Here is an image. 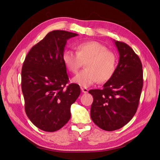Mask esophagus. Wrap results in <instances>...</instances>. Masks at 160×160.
I'll return each instance as SVG.
<instances>
[{"label":"esophagus","mask_w":160,"mask_h":160,"mask_svg":"<svg viewBox=\"0 0 160 160\" xmlns=\"http://www.w3.org/2000/svg\"><path fill=\"white\" fill-rule=\"evenodd\" d=\"M81 89L82 91V92L84 93H87L88 92V89H87L86 88H83V87H81Z\"/></svg>","instance_id":"obj_1"}]
</instances>
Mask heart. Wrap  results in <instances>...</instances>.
Masks as SVG:
<instances>
[{
	"label": "heart",
	"mask_w": 160,
	"mask_h": 160,
	"mask_svg": "<svg viewBox=\"0 0 160 160\" xmlns=\"http://www.w3.org/2000/svg\"><path fill=\"white\" fill-rule=\"evenodd\" d=\"M76 52L66 50L62 60L66 68L75 73L85 62L84 70L80 71L72 79L73 83L83 88L93 85L99 80L106 82L114 75L117 68V57L101 42L90 41L77 44Z\"/></svg>",
	"instance_id": "b5f03b06"
}]
</instances>
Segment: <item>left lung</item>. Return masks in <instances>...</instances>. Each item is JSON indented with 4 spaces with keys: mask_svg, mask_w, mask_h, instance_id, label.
<instances>
[{
    "mask_svg": "<svg viewBox=\"0 0 160 160\" xmlns=\"http://www.w3.org/2000/svg\"><path fill=\"white\" fill-rule=\"evenodd\" d=\"M119 55L114 75L103 89L89 91L93 97L91 118L105 131L123 127L138 109L143 88L142 62L133 50L124 42L113 41Z\"/></svg>",
    "mask_w": 160,
    "mask_h": 160,
    "instance_id": "left-lung-1",
    "label": "left lung"
}]
</instances>
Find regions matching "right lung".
<instances>
[{
    "label": "right lung",
    "instance_id": "add662e5",
    "mask_svg": "<svg viewBox=\"0 0 160 160\" xmlns=\"http://www.w3.org/2000/svg\"><path fill=\"white\" fill-rule=\"evenodd\" d=\"M78 34L52 31L33 46L23 62L21 87L27 117L48 132L60 129L71 118V106L80 95L79 85L65 88L69 77L62 60L67 41Z\"/></svg>",
    "mask_w": 160,
    "mask_h": 160
}]
</instances>
